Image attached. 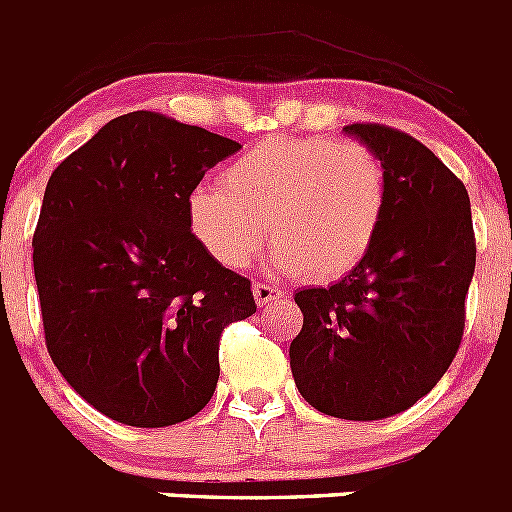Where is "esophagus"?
<instances>
[{
    "mask_svg": "<svg viewBox=\"0 0 512 512\" xmlns=\"http://www.w3.org/2000/svg\"><path fill=\"white\" fill-rule=\"evenodd\" d=\"M279 297H284L282 289L269 287V284H261V282L253 284V300H256V305H259V307L269 305V302L279 300Z\"/></svg>",
    "mask_w": 512,
    "mask_h": 512,
    "instance_id": "34e87169",
    "label": "esophagus"
}]
</instances>
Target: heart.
<instances>
[{"label": "heart", "instance_id": "obj_1", "mask_svg": "<svg viewBox=\"0 0 512 512\" xmlns=\"http://www.w3.org/2000/svg\"><path fill=\"white\" fill-rule=\"evenodd\" d=\"M387 179L372 148L328 135L269 138L235 158L220 187L187 200L189 233L215 264L241 269L269 235L271 269L312 282L346 277L372 251Z\"/></svg>", "mask_w": 512, "mask_h": 512}]
</instances>
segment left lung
Wrapping results in <instances>:
<instances>
[{"instance_id": "8db88e82", "label": "left lung", "mask_w": 512, "mask_h": 512, "mask_svg": "<svg viewBox=\"0 0 512 512\" xmlns=\"http://www.w3.org/2000/svg\"><path fill=\"white\" fill-rule=\"evenodd\" d=\"M343 133L379 156L387 205L351 274L297 289L302 330L289 366L320 413L382 420L428 395L459 351L477 261L472 207L461 179L413 135L377 122Z\"/></svg>"}]
</instances>
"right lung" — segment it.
I'll return each mask as SVG.
<instances>
[{
    "label": "right lung",
    "mask_w": 512,
    "mask_h": 512,
    "mask_svg": "<svg viewBox=\"0 0 512 512\" xmlns=\"http://www.w3.org/2000/svg\"><path fill=\"white\" fill-rule=\"evenodd\" d=\"M238 143L158 112L110 120L48 179L33 238L45 346L117 423L200 413L225 325L256 312L251 282L194 241L187 200Z\"/></svg>",
    "instance_id": "right-lung-1"
}]
</instances>
